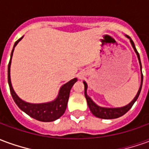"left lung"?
I'll use <instances>...</instances> for the list:
<instances>
[{"label": "left lung", "instance_id": "8db88e82", "mask_svg": "<svg viewBox=\"0 0 149 149\" xmlns=\"http://www.w3.org/2000/svg\"><path fill=\"white\" fill-rule=\"evenodd\" d=\"M126 37L129 38L130 40V42L132 44V48L134 49V51L136 53L137 55L138 60H139V63H140V65H141V86H140V88L138 90L137 94L136 95V97H134V99L132 100L130 103L125 105L124 107H120V108H104V107H100L98 106L97 104H95L93 102V100L91 99L90 97H88L87 95V88L88 85L86 84V82L84 81L83 83L84 84V96H85V98H86V100H87V104L88 105V108L92 112V113L95 116H97L98 118H101V119H115V118H118L120 116H121L125 115L126 112H128V110L131 109L133 104L136 102V100H137V98L139 97V95L141 93V88H142V84H143V74H142V66H141V59H140V55L138 53L137 50L136 49L135 47V45L132 40L128 37V36H126Z\"/></svg>", "mask_w": 149, "mask_h": 149}]
</instances>
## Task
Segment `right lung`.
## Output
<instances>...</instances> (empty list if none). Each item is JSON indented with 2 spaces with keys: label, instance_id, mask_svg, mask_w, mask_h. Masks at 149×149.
<instances>
[{
  "label": "right lung",
  "instance_id": "right-lung-1",
  "mask_svg": "<svg viewBox=\"0 0 149 149\" xmlns=\"http://www.w3.org/2000/svg\"><path fill=\"white\" fill-rule=\"evenodd\" d=\"M22 38L23 37H21L20 39L17 40L15 42L13 49L12 50L11 57H10V61H9L8 66V81L12 97L13 98L15 103L17 104V105L20 108V109L22 110L23 112H25L31 117L36 119L39 121H54L60 118L65 113L67 104H68L70 90H71L72 85L77 81V79L74 78L67 82L64 85H62V87L59 91L57 97L51 102L43 104H31L21 100V98L16 94L13 88V86H12L11 79H10V66H11L12 56H13V51H14V48Z\"/></svg>",
  "mask_w": 149,
  "mask_h": 149
}]
</instances>
